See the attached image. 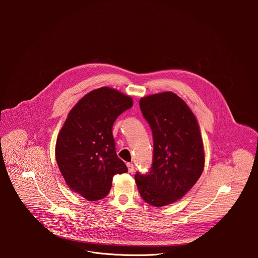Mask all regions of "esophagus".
<instances>
[{"label": "esophagus", "instance_id": "34e87169", "mask_svg": "<svg viewBox=\"0 0 258 258\" xmlns=\"http://www.w3.org/2000/svg\"><path fill=\"white\" fill-rule=\"evenodd\" d=\"M126 166H127L128 172H133V171H134L135 166H134V164H133V163H127V164H126Z\"/></svg>", "mask_w": 258, "mask_h": 258}]
</instances>
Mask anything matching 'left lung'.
<instances>
[{
  "label": "left lung",
  "mask_w": 258,
  "mask_h": 258,
  "mask_svg": "<svg viewBox=\"0 0 258 258\" xmlns=\"http://www.w3.org/2000/svg\"><path fill=\"white\" fill-rule=\"evenodd\" d=\"M140 108L152 130L153 160L150 171L135 179L143 200L161 207L185 196L201 176L203 142L194 113L174 93L144 97Z\"/></svg>",
  "instance_id": "obj_1"
}]
</instances>
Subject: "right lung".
I'll use <instances>...</instances> for the list:
<instances>
[{
    "instance_id": "1",
    "label": "right lung",
    "mask_w": 258,
    "mask_h": 258,
    "mask_svg": "<svg viewBox=\"0 0 258 258\" xmlns=\"http://www.w3.org/2000/svg\"><path fill=\"white\" fill-rule=\"evenodd\" d=\"M133 106V99L103 87L73 107L58 135L56 161L67 186L89 201L106 197L112 178L127 167L117 157L112 126Z\"/></svg>"
}]
</instances>
